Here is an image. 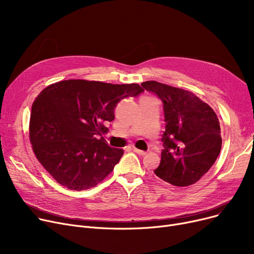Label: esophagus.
Masks as SVG:
<instances>
[{
    "label": "esophagus",
    "mask_w": 254,
    "mask_h": 254,
    "mask_svg": "<svg viewBox=\"0 0 254 254\" xmlns=\"http://www.w3.org/2000/svg\"><path fill=\"white\" fill-rule=\"evenodd\" d=\"M134 151L136 153L140 154V155H146V154H147V152H146V151H143V150H140V149H137V148H134Z\"/></svg>",
    "instance_id": "1"
}]
</instances>
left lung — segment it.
Masks as SVG:
<instances>
[{"label": "left lung", "instance_id": "left-lung-1", "mask_svg": "<svg viewBox=\"0 0 254 254\" xmlns=\"http://www.w3.org/2000/svg\"><path fill=\"white\" fill-rule=\"evenodd\" d=\"M141 86L163 103L166 130L155 175L175 186L197 182L214 165L221 149L215 112L188 90L156 81H146Z\"/></svg>", "mask_w": 254, "mask_h": 254}]
</instances>
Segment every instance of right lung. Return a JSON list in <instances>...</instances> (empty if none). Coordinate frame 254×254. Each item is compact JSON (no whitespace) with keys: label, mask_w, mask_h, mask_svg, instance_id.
Instances as JSON below:
<instances>
[{"label":"right lung","mask_w":254,"mask_h":254,"mask_svg":"<svg viewBox=\"0 0 254 254\" xmlns=\"http://www.w3.org/2000/svg\"><path fill=\"white\" fill-rule=\"evenodd\" d=\"M143 92L139 84L64 80L43 89L32 107L30 139L38 161L60 184L84 190L112 172L124 150L104 140L117 104Z\"/></svg>","instance_id":"obj_1"}]
</instances>
